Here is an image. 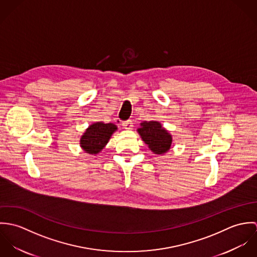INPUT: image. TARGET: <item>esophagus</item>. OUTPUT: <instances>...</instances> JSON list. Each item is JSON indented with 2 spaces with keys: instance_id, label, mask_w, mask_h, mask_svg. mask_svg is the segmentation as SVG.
I'll use <instances>...</instances> for the list:
<instances>
[{
  "instance_id": "34e87169",
  "label": "esophagus",
  "mask_w": 257,
  "mask_h": 257,
  "mask_svg": "<svg viewBox=\"0 0 257 257\" xmlns=\"http://www.w3.org/2000/svg\"><path fill=\"white\" fill-rule=\"evenodd\" d=\"M122 126L125 128V130H132L134 124H133V121L131 119L128 120H125V121H122Z\"/></svg>"
}]
</instances>
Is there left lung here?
<instances>
[{
    "label": "left lung",
    "mask_w": 257,
    "mask_h": 257,
    "mask_svg": "<svg viewBox=\"0 0 257 257\" xmlns=\"http://www.w3.org/2000/svg\"><path fill=\"white\" fill-rule=\"evenodd\" d=\"M143 141L155 154H164L172 144L171 135L156 120L144 121L138 130Z\"/></svg>",
    "instance_id": "1"
}]
</instances>
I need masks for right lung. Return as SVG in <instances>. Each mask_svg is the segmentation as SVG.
Returning <instances> with one entry per match:
<instances>
[{
  "label": "right lung",
  "instance_id": "obj_1",
  "mask_svg": "<svg viewBox=\"0 0 257 257\" xmlns=\"http://www.w3.org/2000/svg\"><path fill=\"white\" fill-rule=\"evenodd\" d=\"M117 130L113 123L103 121L94 122L86 130L80 140V147L89 154H98L110 141L111 135Z\"/></svg>",
  "mask_w": 257,
  "mask_h": 257
}]
</instances>
